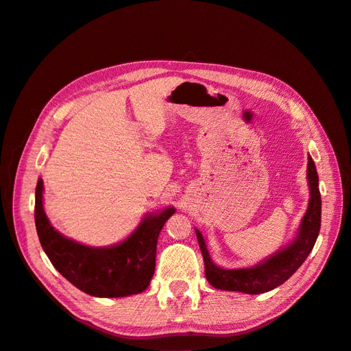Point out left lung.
Returning a JSON list of instances; mask_svg holds the SVG:
<instances>
[{
	"label": "left lung",
	"mask_w": 351,
	"mask_h": 351,
	"mask_svg": "<svg viewBox=\"0 0 351 351\" xmlns=\"http://www.w3.org/2000/svg\"><path fill=\"white\" fill-rule=\"evenodd\" d=\"M307 184H309V204L302 218L295 237L281 250L272 253L269 258L252 268L226 269L212 261L202 232L195 228L199 247L205 262V275L209 284L226 291H240L246 294L267 293L284 284L302 267L309 256L321 230L322 200L319 193V177L312 156H307Z\"/></svg>",
	"instance_id": "8db88e82"
}]
</instances>
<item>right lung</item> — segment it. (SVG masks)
I'll list each match as a JSON object with an SVG mask.
<instances>
[{
    "label": "right lung",
    "mask_w": 351,
    "mask_h": 351,
    "mask_svg": "<svg viewBox=\"0 0 351 351\" xmlns=\"http://www.w3.org/2000/svg\"><path fill=\"white\" fill-rule=\"evenodd\" d=\"M174 212L173 206L151 212L130 236L112 246H86L51 226L44 210V180L38 178L35 224L40 246L62 277L93 297H127L147 289L155 272L159 232Z\"/></svg>",
    "instance_id": "add662e5"
}]
</instances>
